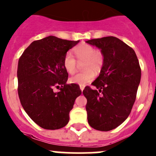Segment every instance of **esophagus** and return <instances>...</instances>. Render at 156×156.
<instances>
[{
  "label": "esophagus",
  "mask_w": 156,
  "mask_h": 156,
  "mask_svg": "<svg viewBox=\"0 0 156 156\" xmlns=\"http://www.w3.org/2000/svg\"><path fill=\"white\" fill-rule=\"evenodd\" d=\"M84 87H85V85H83V84H80V89H81V91H83V90L84 89Z\"/></svg>",
  "instance_id": "34e87169"
}]
</instances>
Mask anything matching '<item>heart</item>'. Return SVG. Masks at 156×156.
<instances>
[{
    "instance_id": "b5f03b06",
    "label": "heart",
    "mask_w": 156,
    "mask_h": 156,
    "mask_svg": "<svg viewBox=\"0 0 156 156\" xmlns=\"http://www.w3.org/2000/svg\"><path fill=\"white\" fill-rule=\"evenodd\" d=\"M75 57L78 60H83V69L86 70L78 73L69 78L71 83L85 84L93 81L95 78V71H99L104 63V55L99 49H96L89 44H81L73 50ZM63 66L66 71L73 74L76 70L77 62L72 54L67 53L63 58Z\"/></svg>"
}]
</instances>
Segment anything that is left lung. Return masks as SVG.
<instances>
[{"label": "left lung", "instance_id": "8db88e82", "mask_svg": "<svg viewBox=\"0 0 156 156\" xmlns=\"http://www.w3.org/2000/svg\"><path fill=\"white\" fill-rule=\"evenodd\" d=\"M96 45L104 55V63L97 78L92 83L96 89L87 86L88 123L102 132L112 130L130 114L140 81L141 69L134 51L114 37L87 41Z\"/></svg>", "mask_w": 156, "mask_h": 156}]
</instances>
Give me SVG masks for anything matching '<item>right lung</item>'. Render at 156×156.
<instances>
[{"mask_svg": "<svg viewBox=\"0 0 156 156\" xmlns=\"http://www.w3.org/2000/svg\"><path fill=\"white\" fill-rule=\"evenodd\" d=\"M79 42L49 36L33 42L18 63V93L23 108L34 122L45 129L64 127L75 100L81 94L79 85L67 84L63 58ZM55 88H60L55 92Z\"/></svg>", "mask_w": 156, "mask_h": 156, "instance_id": "right-lung-1", "label": "right lung"}]
</instances>
